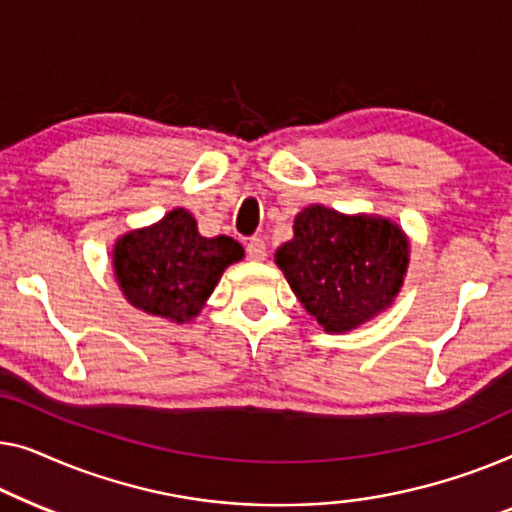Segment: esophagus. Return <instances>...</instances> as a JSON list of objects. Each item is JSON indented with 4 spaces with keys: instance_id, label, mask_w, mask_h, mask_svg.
Masks as SVG:
<instances>
[{
    "instance_id": "1",
    "label": "esophagus",
    "mask_w": 512,
    "mask_h": 512,
    "mask_svg": "<svg viewBox=\"0 0 512 512\" xmlns=\"http://www.w3.org/2000/svg\"><path fill=\"white\" fill-rule=\"evenodd\" d=\"M246 253L250 259H253V262H262V259L266 257V243L259 239V236H253V239L248 241Z\"/></svg>"
}]
</instances>
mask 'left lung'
Segmentation results:
<instances>
[{
  "label": "left lung",
  "instance_id": "left-lung-1",
  "mask_svg": "<svg viewBox=\"0 0 512 512\" xmlns=\"http://www.w3.org/2000/svg\"><path fill=\"white\" fill-rule=\"evenodd\" d=\"M276 264L320 327L341 334L397 297L408 239L385 218L308 206L294 218V239L278 248Z\"/></svg>",
  "mask_w": 512,
  "mask_h": 512
}]
</instances>
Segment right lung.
Listing matches in <instances>:
<instances>
[{
  "label": "right lung",
  "mask_w": 512,
  "mask_h": 512,
  "mask_svg": "<svg viewBox=\"0 0 512 512\" xmlns=\"http://www.w3.org/2000/svg\"><path fill=\"white\" fill-rule=\"evenodd\" d=\"M241 257L243 248L234 239H206L185 208H174L157 225L122 236L113 269L134 308L187 322L206 304L222 271Z\"/></svg>",
  "instance_id": "1"
}]
</instances>
